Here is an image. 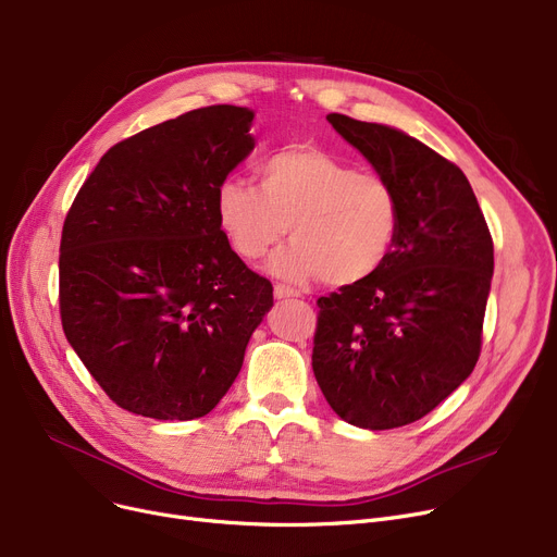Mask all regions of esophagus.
<instances>
[{
  "mask_svg": "<svg viewBox=\"0 0 557 557\" xmlns=\"http://www.w3.org/2000/svg\"><path fill=\"white\" fill-rule=\"evenodd\" d=\"M273 294H275V298H277V300H286V298H298V296H300L296 288H290V286H284V284H275V288H273Z\"/></svg>",
  "mask_w": 557,
  "mask_h": 557,
  "instance_id": "1",
  "label": "esophagus"
}]
</instances>
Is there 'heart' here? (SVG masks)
Here are the masks:
<instances>
[{
  "label": "heart",
  "instance_id": "obj_1",
  "mask_svg": "<svg viewBox=\"0 0 557 557\" xmlns=\"http://www.w3.org/2000/svg\"><path fill=\"white\" fill-rule=\"evenodd\" d=\"M259 187L225 178L214 194L219 227L246 261L267 255L286 230L290 242L271 261V275L305 282L323 275L347 286L388 261L399 232V200L384 175L355 171L318 146H288L257 169Z\"/></svg>",
  "mask_w": 557,
  "mask_h": 557
}]
</instances>
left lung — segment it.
I'll use <instances>...</instances> for the list:
<instances>
[{
	"mask_svg": "<svg viewBox=\"0 0 557 557\" xmlns=\"http://www.w3.org/2000/svg\"><path fill=\"white\" fill-rule=\"evenodd\" d=\"M327 122L393 185L399 232L372 277L318 300L311 366L341 420L395 429L431 413L472 374L492 237L470 181L426 144L336 112Z\"/></svg>",
	"mask_w": 557,
	"mask_h": 557,
	"instance_id": "1",
	"label": "left lung"
}]
</instances>
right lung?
<instances>
[{
    "label": "right lung",
    "instance_id": "right-lung-1",
    "mask_svg": "<svg viewBox=\"0 0 557 557\" xmlns=\"http://www.w3.org/2000/svg\"><path fill=\"white\" fill-rule=\"evenodd\" d=\"M255 112L210 106L99 160L61 239V318L106 395L153 420L208 416L273 307L219 227L214 194L255 149Z\"/></svg>",
    "mask_w": 557,
    "mask_h": 557
}]
</instances>
